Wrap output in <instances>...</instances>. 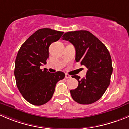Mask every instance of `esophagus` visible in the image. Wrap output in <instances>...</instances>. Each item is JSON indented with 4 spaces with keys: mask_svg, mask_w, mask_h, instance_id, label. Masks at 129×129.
Masks as SVG:
<instances>
[{
    "mask_svg": "<svg viewBox=\"0 0 129 129\" xmlns=\"http://www.w3.org/2000/svg\"><path fill=\"white\" fill-rule=\"evenodd\" d=\"M71 78V76L69 75L68 74H66V78Z\"/></svg>",
    "mask_w": 129,
    "mask_h": 129,
    "instance_id": "esophagus-1",
    "label": "esophagus"
}]
</instances>
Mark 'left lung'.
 I'll list each match as a JSON object with an SVG mask.
<instances>
[{
    "label": "left lung",
    "mask_w": 129,
    "mask_h": 129,
    "mask_svg": "<svg viewBox=\"0 0 129 129\" xmlns=\"http://www.w3.org/2000/svg\"><path fill=\"white\" fill-rule=\"evenodd\" d=\"M62 39L74 45L76 62L88 69L86 76L82 79L76 75L72 76L78 81V87L70 91L72 98L81 104L95 103L103 95L110 83L113 67L109 51L88 31L66 32Z\"/></svg>",
    "instance_id": "8db88e82"
}]
</instances>
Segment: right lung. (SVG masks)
I'll list each match as a JSON object with an SVG mask.
<instances>
[{
	"instance_id": "obj_1",
	"label": "right lung",
	"mask_w": 129,
	"mask_h": 129,
	"mask_svg": "<svg viewBox=\"0 0 129 129\" xmlns=\"http://www.w3.org/2000/svg\"><path fill=\"white\" fill-rule=\"evenodd\" d=\"M63 32L41 28L35 32L21 45L16 58L14 76L19 91L33 105L46 104L53 97L58 81L65 78L64 73H50L41 66L46 63L49 46L57 41Z\"/></svg>"
}]
</instances>
